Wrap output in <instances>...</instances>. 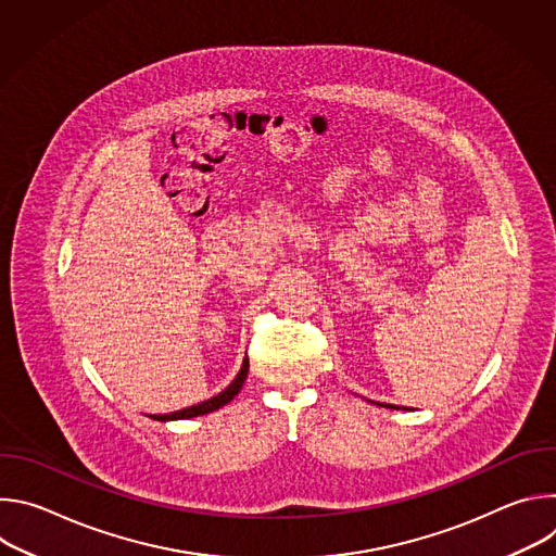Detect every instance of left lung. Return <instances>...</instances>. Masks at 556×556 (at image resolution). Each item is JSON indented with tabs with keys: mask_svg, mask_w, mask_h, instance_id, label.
Returning a JSON list of instances; mask_svg holds the SVG:
<instances>
[{
	"mask_svg": "<svg viewBox=\"0 0 556 556\" xmlns=\"http://www.w3.org/2000/svg\"><path fill=\"white\" fill-rule=\"evenodd\" d=\"M369 403H374V401H369ZM374 405H378V407H387V409H403V407H395V405H382V403H374ZM407 409V407H405Z\"/></svg>",
	"mask_w": 556,
	"mask_h": 556,
	"instance_id": "obj_1",
	"label": "left lung"
}]
</instances>
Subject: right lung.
<instances>
[{
    "mask_svg": "<svg viewBox=\"0 0 556 556\" xmlns=\"http://www.w3.org/2000/svg\"><path fill=\"white\" fill-rule=\"evenodd\" d=\"M247 376H249V358H244L242 369H240V374L235 376V380H232L224 391H219L217 395H213V399H208V401H204V403H200V405H195V407H189V409H182V412H174V414H169V416H161L157 420H161V422H167V420H189V418H198V416H206V414H211V412H217V409H222L224 405H228L237 393H240V389L244 387Z\"/></svg>",
    "mask_w": 556,
    "mask_h": 556,
    "instance_id": "obj_1",
    "label": "right lung"
}]
</instances>
